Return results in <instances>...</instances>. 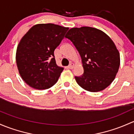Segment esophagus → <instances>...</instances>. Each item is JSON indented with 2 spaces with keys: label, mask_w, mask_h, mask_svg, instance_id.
I'll list each match as a JSON object with an SVG mask.
<instances>
[{
  "label": "esophagus",
  "mask_w": 134,
  "mask_h": 134,
  "mask_svg": "<svg viewBox=\"0 0 134 134\" xmlns=\"http://www.w3.org/2000/svg\"><path fill=\"white\" fill-rule=\"evenodd\" d=\"M74 64L73 63H71V64H70V65L68 66V68L69 69H73V68H74Z\"/></svg>",
  "instance_id": "34e87169"
}]
</instances>
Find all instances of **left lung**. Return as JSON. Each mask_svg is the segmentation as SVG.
Listing matches in <instances>:
<instances>
[{
	"label": "left lung",
	"instance_id": "1",
	"mask_svg": "<svg viewBox=\"0 0 134 134\" xmlns=\"http://www.w3.org/2000/svg\"><path fill=\"white\" fill-rule=\"evenodd\" d=\"M70 39L82 59L84 74L75 77L86 90L97 92L107 88L115 79L120 65V55L108 35L88 26L73 27L65 36Z\"/></svg>",
	"mask_w": 134,
	"mask_h": 134
}]
</instances>
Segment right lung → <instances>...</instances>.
I'll use <instances>...</instances> for the list:
<instances>
[{
  "mask_svg": "<svg viewBox=\"0 0 134 134\" xmlns=\"http://www.w3.org/2000/svg\"><path fill=\"white\" fill-rule=\"evenodd\" d=\"M68 29L52 23L37 24L22 37L16 48V66L30 87L46 90L57 82L64 68L56 64L54 51Z\"/></svg>",
  "mask_w": 134,
  "mask_h": 134,
  "instance_id": "right-lung-1",
  "label": "right lung"
}]
</instances>
